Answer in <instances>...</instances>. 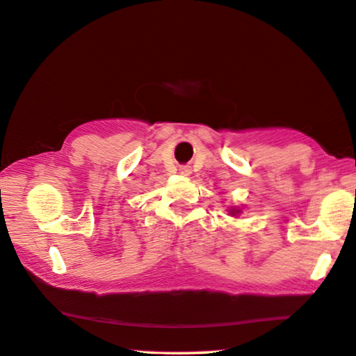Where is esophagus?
I'll return each mask as SVG.
<instances>
[{"label": "esophagus", "instance_id": "esophagus-1", "mask_svg": "<svg viewBox=\"0 0 356 356\" xmlns=\"http://www.w3.org/2000/svg\"><path fill=\"white\" fill-rule=\"evenodd\" d=\"M179 173L184 175V177H189V175H191V167H188V165L179 167Z\"/></svg>", "mask_w": 356, "mask_h": 356}]
</instances>
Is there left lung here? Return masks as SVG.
Here are the masks:
<instances>
[{
    "label": "left lung",
    "mask_w": 356,
    "mask_h": 356,
    "mask_svg": "<svg viewBox=\"0 0 356 356\" xmlns=\"http://www.w3.org/2000/svg\"><path fill=\"white\" fill-rule=\"evenodd\" d=\"M239 213H241V209H238V208L229 209V214H232V216H236V214H239Z\"/></svg>",
    "instance_id": "left-lung-1"
}]
</instances>
